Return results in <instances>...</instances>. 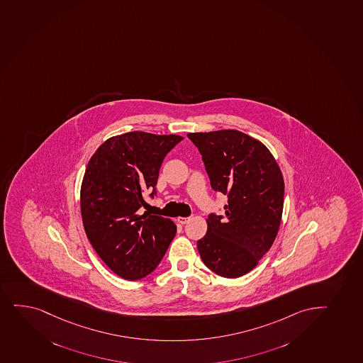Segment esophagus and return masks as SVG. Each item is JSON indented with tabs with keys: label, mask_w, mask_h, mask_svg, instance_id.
<instances>
[{
	"label": "esophagus",
	"mask_w": 363,
	"mask_h": 363,
	"mask_svg": "<svg viewBox=\"0 0 363 363\" xmlns=\"http://www.w3.org/2000/svg\"><path fill=\"white\" fill-rule=\"evenodd\" d=\"M189 220H191V217H179L177 222L181 224H186L187 222H189Z\"/></svg>",
	"instance_id": "obj_1"
}]
</instances>
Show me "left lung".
Segmentation results:
<instances>
[{
    "label": "left lung",
    "instance_id": "8db88e82",
    "mask_svg": "<svg viewBox=\"0 0 363 363\" xmlns=\"http://www.w3.org/2000/svg\"><path fill=\"white\" fill-rule=\"evenodd\" d=\"M213 191L228 196L225 216L211 213L196 247L204 264L223 277L251 272L272 247L281 223L285 184L272 152L234 129L191 133Z\"/></svg>",
    "mask_w": 363,
    "mask_h": 363
}]
</instances>
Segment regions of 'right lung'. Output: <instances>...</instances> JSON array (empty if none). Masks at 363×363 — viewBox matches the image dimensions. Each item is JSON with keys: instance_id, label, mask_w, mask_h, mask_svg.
Listing matches in <instances>:
<instances>
[{"instance_id": "add662e5", "label": "right lung", "mask_w": 363, "mask_h": 363, "mask_svg": "<svg viewBox=\"0 0 363 363\" xmlns=\"http://www.w3.org/2000/svg\"><path fill=\"white\" fill-rule=\"evenodd\" d=\"M179 135L130 131L107 139L91 155L81 186V215L88 240L105 264L125 280L151 274L175 237L172 220L148 213L143 191L155 194L165 155Z\"/></svg>"}]
</instances>
